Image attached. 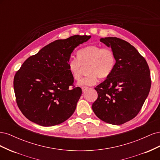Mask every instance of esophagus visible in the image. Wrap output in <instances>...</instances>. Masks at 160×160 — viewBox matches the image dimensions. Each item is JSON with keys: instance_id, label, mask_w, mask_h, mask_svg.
<instances>
[{"instance_id": "1", "label": "esophagus", "mask_w": 160, "mask_h": 160, "mask_svg": "<svg viewBox=\"0 0 160 160\" xmlns=\"http://www.w3.org/2000/svg\"><path fill=\"white\" fill-rule=\"evenodd\" d=\"M81 89H82V91H83V92H85L86 90L88 89V87H82Z\"/></svg>"}]
</instances>
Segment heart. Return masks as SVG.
I'll return each mask as SVG.
<instances>
[{"label": "heart", "mask_w": 160, "mask_h": 160, "mask_svg": "<svg viewBox=\"0 0 160 160\" xmlns=\"http://www.w3.org/2000/svg\"><path fill=\"white\" fill-rule=\"evenodd\" d=\"M77 57L71 58L67 62L68 69L72 78L79 79L83 66L88 72L78 82L79 85H94L99 78H107L113 72L116 63L115 53L108 47L89 45L79 49Z\"/></svg>", "instance_id": "1"}]
</instances>
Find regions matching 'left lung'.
<instances>
[{"label": "left lung", "instance_id": "8db88e82", "mask_svg": "<svg viewBox=\"0 0 160 160\" xmlns=\"http://www.w3.org/2000/svg\"><path fill=\"white\" fill-rule=\"evenodd\" d=\"M100 41L111 47L116 63L111 74L95 88L98 98L92 105L95 114L103 122L122 125L136 116L151 88L149 66L130 43L117 37Z\"/></svg>", "mask_w": 160, "mask_h": 160}]
</instances>
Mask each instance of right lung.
I'll return each mask as SVG.
<instances>
[{
    "instance_id": "obj_1",
    "label": "right lung",
    "mask_w": 160,
    "mask_h": 160,
    "mask_svg": "<svg viewBox=\"0 0 160 160\" xmlns=\"http://www.w3.org/2000/svg\"><path fill=\"white\" fill-rule=\"evenodd\" d=\"M90 38L74 35L56 40L23 62L13 86L18 107L28 119L49 127L74 113L82 90L74 86L67 62L75 48Z\"/></svg>"
}]
</instances>
